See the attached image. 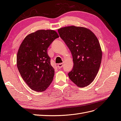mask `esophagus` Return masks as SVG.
<instances>
[{"label": "esophagus", "instance_id": "obj_1", "mask_svg": "<svg viewBox=\"0 0 121 121\" xmlns=\"http://www.w3.org/2000/svg\"><path fill=\"white\" fill-rule=\"evenodd\" d=\"M63 67V64L60 63V64H59L57 65V68H58L60 69V68H61Z\"/></svg>", "mask_w": 121, "mask_h": 121}]
</instances>
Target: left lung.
<instances>
[{
	"mask_svg": "<svg viewBox=\"0 0 121 121\" xmlns=\"http://www.w3.org/2000/svg\"><path fill=\"white\" fill-rule=\"evenodd\" d=\"M60 37L71 51L74 66L69 78L79 87L89 85L97 74L102 59L99 42L89 29L71 26L58 29Z\"/></svg>",
	"mask_w": 121,
	"mask_h": 121,
	"instance_id": "obj_1",
	"label": "left lung"
}]
</instances>
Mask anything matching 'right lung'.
<instances>
[{
    "instance_id": "right-lung-1",
    "label": "right lung",
    "mask_w": 121,
    "mask_h": 121,
    "mask_svg": "<svg viewBox=\"0 0 121 121\" xmlns=\"http://www.w3.org/2000/svg\"><path fill=\"white\" fill-rule=\"evenodd\" d=\"M59 37L54 30H40L27 35L18 50L17 65L24 81L33 90L45 91L52 82L54 69L47 48Z\"/></svg>"
}]
</instances>
